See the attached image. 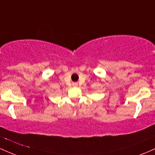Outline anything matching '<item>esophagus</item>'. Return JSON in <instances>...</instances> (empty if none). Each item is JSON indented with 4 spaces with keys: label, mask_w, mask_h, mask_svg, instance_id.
<instances>
[{
    "label": "esophagus",
    "mask_w": 155,
    "mask_h": 155,
    "mask_svg": "<svg viewBox=\"0 0 155 155\" xmlns=\"http://www.w3.org/2000/svg\"><path fill=\"white\" fill-rule=\"evenodd\" d=\"M74 86H77V84H76V83H74Z\"/></svg>",
    "instance_id": "1"
}]
</instances>
